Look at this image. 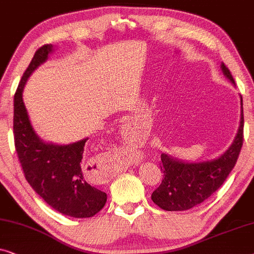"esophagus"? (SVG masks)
<instances>
[{
  "instance_id": "obj_1",
  "label": "esophagus",
  "mask_w": 254,
  "mask_h": 254,
  "mask_svg": "<svg viewBox=\"0 0 254 254\" xmlns=\"http://www.w3.org/2000/svg\"><path fill=\"white\" fill-rule=\"evenodd\" d=\"M100 162H102V161H100ZM99 166H101V164H99ZM102 168H103V169H102V178H103V180L113 178L114 175H115V169H113V168H109L108 166H107V164H103Z\"/></svg>"
}]
</instances>
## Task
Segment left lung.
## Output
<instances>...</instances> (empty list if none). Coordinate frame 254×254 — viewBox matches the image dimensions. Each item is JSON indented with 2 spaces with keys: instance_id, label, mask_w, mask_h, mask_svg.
<instances>
[{
  "instance_id": "obj_1",
  "label": "left lung",
  "mask_w": 254,
  "mask_h": 254,
  "mask_svg": "<svg viewBox=\"0 0 254 254\" xmlns=\"http://www.w3.org/2000/svg\"><path fill=\"white\" fill-rule=\"evenodd\" d=\"M224 76L235 85L233 74L224 63L221 64ZM241 123L230 147L217 159L203 162H184L168 154H161L163 180L152 193V200L160 208L169 212L188 210L209 198L227 180L241 153L244 130L243 99L241 96Z\"/></svg>"
}]
</instances>
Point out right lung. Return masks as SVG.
<instances>
[{"label": "right lung", "instance_id": "right-lung-1", "mask_svg": "<svg viewBox=\"0 0 254 254\" xmlns=\"http://www.w3.org/2000/svg\"><path fill=\"white\" fill-rule=\"evenodd\" d=\"M53 45L35 52L13 100V137L25 178L32 189L57 212L71 217H91L103 208L107 194L85 181L80 162L88 138L69 145L45 142L32 127L23 101V90L32 72L45 63Z\"/></svg>", "mask_w": 254, "mask_h": 254}]
</instances>
